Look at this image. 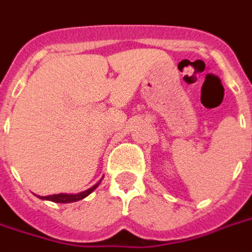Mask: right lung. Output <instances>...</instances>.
Segmentation results:
<instances>
[{"label":"right lung","mask_w":252,"mask_h":252,"mask_svg":"<svg viewBox=\"0 0 252 252\" xmlns=\"http://www.w3.org/2000/svg\"><path fill=\"white\" fill-rule=\"evenodd\" d=\"M101 182V180H99ZM99 182H97L95 185L92 188H89L88 190H83L81 193H75V194H67V193H59V194H52V195H37L41 200L52 201V202H59V204H67V202H75V201L83 200L85 197H88L90 193H93L94 190L97 189V186L99 185Z\"/></svg>","instance_id":"obj_1"}]
</instances>
